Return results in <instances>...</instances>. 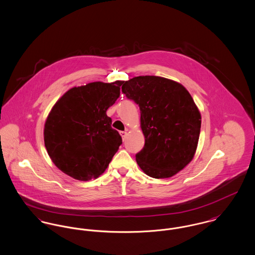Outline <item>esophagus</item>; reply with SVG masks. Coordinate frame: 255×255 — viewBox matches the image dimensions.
Segmentation results:
<instances>
[{
    "label": "esophagus",
    "mask_w": 255,
    "mask_h": 255,
    "mask_svg": "<svg viewBox=\"0 0 255 255\" xmlns=\"http://www.w3.org/2000/svg\"><path fill=\"white\" fill-rule=\"evenodd\" d=\"M120 136L122 137V139L124 140V139L126 138V137H127V132H125V131H121V132H120Z\"/></svg>",
    "instance_id": "34e87169"
}]
</instances>
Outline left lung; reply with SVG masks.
Instances as JSON below:
<instances>
[{
  "instance_id": "left-lung-1",
  "label": "left lung",
  "mask_w": 255,
  "mask_h": 255,
  "mask_svg": "<svg viewBox=\"0 0 255 255\" xmlns=\"http://www.w3.org/2000/svg\"><path fill=\"white\" fill-rule=\"evenodd\" d=\"M122 93L139 107L143 148L136 154L147 176H175L193 159L201 114L186 88L172 79L139 76L123 81Z\"/></svg>"
}]
</instances>
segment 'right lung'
I'll return each mask as SVG.
<instances>
[{"label": "right lung", "mask_w": 255, "mask_h": 255, "mask_svg": "<svg viewBox=\"0 0 255 255\" xmlns=\"http://www.w3.org/2000/svg\"><path fill=\"white\" fill-rule=\"evenodd\" d=\"M123 81H95L73 87L52 107L43 138L55 166L78 180L101 176L117 153L122 138L112 128L107 110L120 95Z\"/></svg>", "instance_id": "add662e5"}]
</instances>
